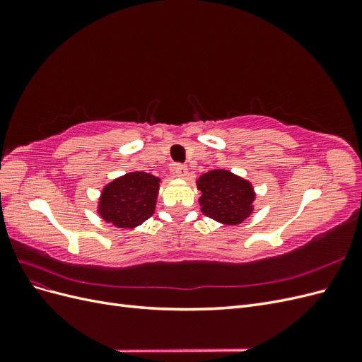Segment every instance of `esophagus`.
I'll return each instance as SVG.
<instances>
[{
  "label": "esophagus",
  "mask_w": 362,
  "mask_h": 362,
  "mask_svg": "<svg viewBox=\"0 0 362 362\" xmlns=\"http://www.w3.org/2000/svg\"><path fill=\"white\" fill-rule=\"evenodd\" d=\"M175 175H177L178 178H187L189 168L185 166V164H177V166H175Z\"/></svg>",
  "instance_id": "1"
}]
</instances>
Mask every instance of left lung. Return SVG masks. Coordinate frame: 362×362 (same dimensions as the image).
I'll use <instances>...</instances> for the list:
<instances>
[{
  "instance_id": "obj_1",
  "label": "left lung",
  "mask_w": 362,
  "mask_h": 362,
  "mask_svg": "<svg viewBox=\"0 0 362 362\" xmlns=\"http://www.w3.org/2000/svg\"><path fill=\"white\" fill-rule=\"evenodd\" d=\"M201 192V211L223 225H238L254 211L255 192L252 184L229 170L216 169L196 181Z\"/></svg>"
}]
</instances>
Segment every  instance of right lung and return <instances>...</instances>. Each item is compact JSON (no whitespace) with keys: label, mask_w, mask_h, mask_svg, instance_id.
<instances>
[{"label":"right lung","mask_w":362,"mask_h":362,"mask_svg":"<svg viewBox=\"0 0 362 362\" xmlns=\"http://www.w3.org/2000/svg\"><path fill=\"white\" fill-rule=\"evenodd\" d=\"M160 178L146 172H129L103 189L98 213L116 228L133 229L154 214Z\"/></svg>","instance_id":"obj_1"}]
</instances>
